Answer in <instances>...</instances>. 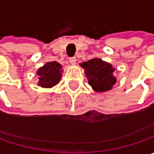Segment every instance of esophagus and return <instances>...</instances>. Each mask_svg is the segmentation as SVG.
<instances>
[{"mask_svg":"<svg viewBox=\"0 0 154 154\" xmlns=\"http://www.w3.org/2000/svg\"><path fill=\"white\" fill-rule=\"evenodd\" d=\"M69 62H70V63H71L72 65H74V64L76 63V57H72V58H70V59H69Z\"/></svg>","mask_w":154,"mask_h":154,"instance_id":"34e87169","label":"esophagus"}]
</instances>
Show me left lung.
Here are the masks:
<instances>
[{"mask_svg": "<svg viewBox=\"0 0 154 154\" xmlns=\"http://www.w3.org/2000/svg\"><path fill=\"white\" fill-rule=\"evenodd\" d=\"M80 66L84 68L88 84L96 92L109 91L116 82L114 75L115 68L100 58H92L80 63Z\"/></svg>", "mask_w": 154, "mask_h": 154, "instance_id": "obj_1", "label": "left lung"}]
</instances>
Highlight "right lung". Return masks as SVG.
I'll use <instances>...</instances> for the list:
<instances>
[{
  "label": "right lung",
  "mask_w": 154,
  "mask_h": 154,
  "mask_svg": "<svg viewBox=\"0 0 154 154\" xmlns=\"http://www.w3.org/2000/svg\"><path fill=\"white\" fill-rule=\"evenodd\" d=\"M62 66L57 62H49L38 69V85L43 88H51L57 85L62 78Z\"/></svg>",
  "instance_id": "add662e5"
}]
</instances>
